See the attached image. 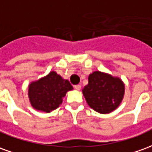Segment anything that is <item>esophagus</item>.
I'll return each instance as SVG.
<instances>
[{
  "mask_svg": "<svg viewBox=\"0 0 152 152\" xmlns=\"http://www.w3.org/2000/svg\"><path fill=\"white\" fill-rule=\"evenodd\" d=\"M74 88H75L76 90H80V88H81V86H80V85H76V86H74Z\"/></svg>",
  "mask_w": 152,
  "mask_h": 152,
  "instance_id": "obj_1",
  "label": "esophagus"
}]
</instances>
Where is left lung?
I'll list each match as a JSON object with an SVG mask.
<instances>
[{
    "instance_id": "8db88e82",
    "label": "left lung",
    "mask_w": 152,
    "mask_h": 152,
    "mask_svg": "<svg viewBox=\"0 0 152 152\" xmlns=\"http://www.w3.org/2000/svg\"><path fill=\"white\" fill-rule=\"evenodd\" d=\"M82 92L91 108L107 114L120 105L124 96V86L119 78L94 72L89 76V83Z\"/></svg>"
}]
</instances>
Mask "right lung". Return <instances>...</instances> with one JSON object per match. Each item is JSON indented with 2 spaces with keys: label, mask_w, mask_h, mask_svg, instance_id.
Returning a JSON list of instances; mask_svg holds the SVG:
<instances>
[{
  "label": "right lung",
  "mask_w": 152,
  "mask_h": 152,
  "mask_svg": "<svg viewBox=\"0 0 152 152\" xmlns=\"http://www.w3.org/2000/svg\"><path fill=\"white\" fill-rule=\"evenodd\" d=\"M72 89L67 80H63L55 72H51L45 77L30 84L28 97L35 109L50 112L59 107L66 93Z\"/></svg>",
  "instance_id": "add662e5"
}]
</instances>
